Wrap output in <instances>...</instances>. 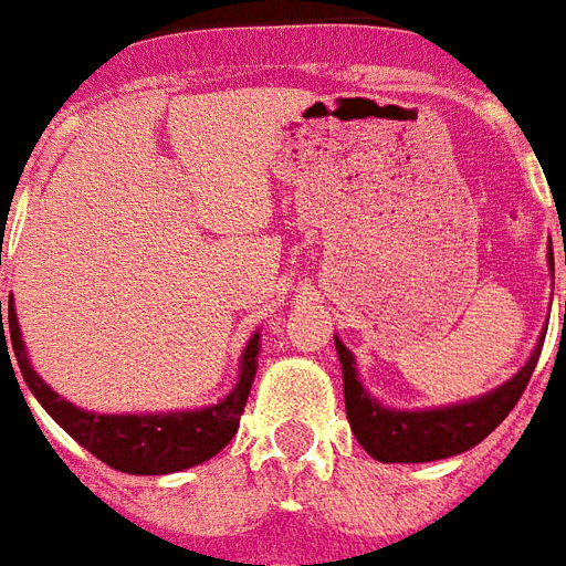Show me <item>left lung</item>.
Returning a JSON list of instances; mask_svg holds the SVG:
<instances>
[{"label": "left lung", "instance_id": "obj_1", "mask_svg": "<svg viewBox=\"0 0 566 566\" xmlns=\"http://www.w3.org/2000/svg\"><path fill=\"white\" fill-rule=\"evenodd\" d=\"M566 264V258H564ZM549 275L555 279L553 252H549ZM566 319V302H564ZM335 349L344 370V399L346 417L353 426L355 438L381 464H426L440 458L461 455L475 443H482L496 426L511 413L517 399L526 390L528 378L544 349V335L535 344L528 361L520 367L509 381L493 387L488 394L464 399V402L438 405V408H387L370 396L358 376L355 355L335 335Z\"/></svg>", "mask_w": 566, "mask_h": 566}]
</instances>
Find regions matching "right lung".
I'll use <instances>...</instances> for the list:
<instances>
[{"mask_svg":"<svg viewBox=\"0 0 566 566\" xmlns=\"http://www.w3.org/2000/svg\"><path fill=\"white\" fill-rule=\"evenodd\" d=\"M0 358L20 367L22 381L29 385L43 411L61 426L73 440H78L91 455L105 461L119 473L132 475H167L181 473L188 467L202 464L220 452L240 426V413L247 408L249 390L255 381L258 353H261V332L249 337L243 346L238 367V381L229 394L205 408H188V411H155V413H99L84 411L64 396H57L43 378L34 373L22 344L13 293L8 300V323L2 326V300H0ZM9 337L4 338L3 335ZM13 370V367H11Z\"/></svg>","mask_w":566,"mask_h":566,"instance_id":"right-lung-1","label":"right lung"}]
</instances>
